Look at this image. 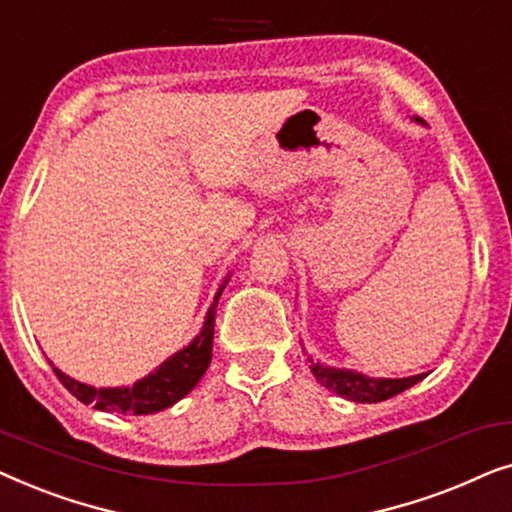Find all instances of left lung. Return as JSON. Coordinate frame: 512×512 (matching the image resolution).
<instances>
[{"mask_svg":"<svg viewBox=\"0 0 512 512\" xmlns=\"http://www.w3.org/2000/svg\"><path fill=\"white\" fill-rule=\"evenodd\" d=\"M412 121L424 125V121L419 116L412 118ZM307 361H310L312 375L317 377L321 387H326L328 391H333V394H338L354 403L387 401V398L401 394V391L410 389L412 384H417L419 380H424V377L429 375V373H422V375H410V377H370V375L359 373V370L324 366L321 361H314L310 354H307Z\"/></svg>","mask_w":512,"mask_h":512,"instance_id":"8db88e82","label":"left lung"}]
</instances>
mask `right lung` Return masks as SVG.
<instances>
[{"label":"right lung","mask_w":512,"mask_h":512,"mask_svg":"<svg viewBox=\"0 0 512 512\" xmlns=\"http://www.w3.org/2000/svg\"><path fill=\"white\" fill-rule=\"evenodd\" d=\"M230 275L223 279V284L216 291V296L209 305L205 324L202 331L188 342L184 349H179L177 354H172L170 359L160 363L156 370H151L149 375L137 380L132 387H90L74 377H69L53 366L58 380L65 384L67 391L72 396L79 398L81 403L90 405L93 403L97 410L104 412H123V415H153L170 408L177 401H181L195 384L202 380L205 370L212 361V342H214V314L216 305L223 289H226ZM51 363V361H48Z\"/></svg>","instance_id":"right-lung-1"}]
</instances>
